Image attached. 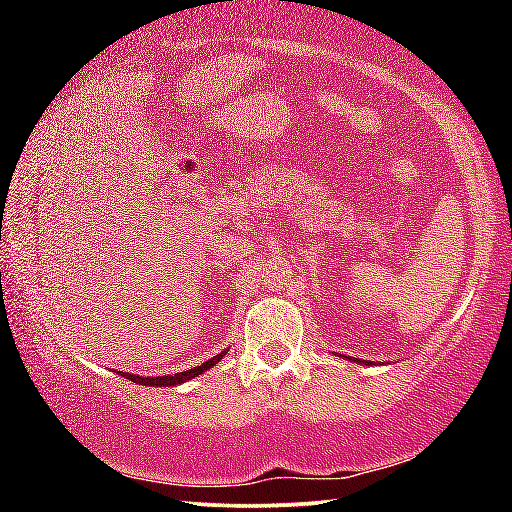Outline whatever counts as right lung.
I'll list each match as a JSON object with an SVG mask.
<instances>
[{
    "instance_id": "obj_1",
    "label": "right lung",
    "mask_w": 512,
    "mask_h": 512,
    "mask_svg": "<svg viewBox=\"0 0 512 512\" xmlns=\"http://www.w3.org/2000/svg\"><path fill=\"white\" fill-rule=\"evenodd\" d=\"M225 357V350L221 354H216V357L207 359L201 366H196L192 370H183V372H173V375H158V377H142V375H131V372H121V377L128 379V381H135V384H142V386H178V384H185V381L194 379L198 375H203L205 370H210L212 366H216L221 359Z\"/></svg>"
}]
</instances>
